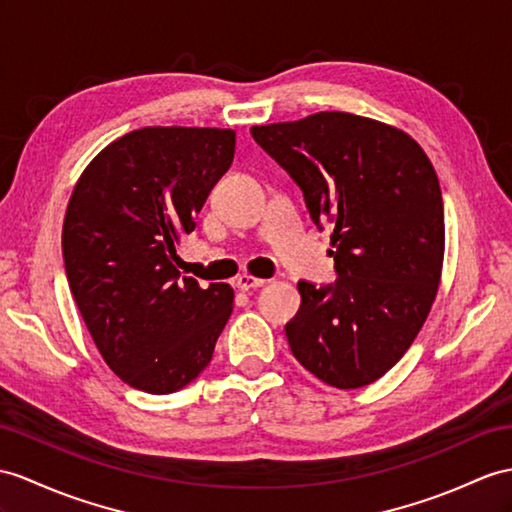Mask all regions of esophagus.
<instances>
[{"mask_svg":"<svg viewBox=\"0 0 512 512\" xmlns=\"http://www.w3.org/2000/svg\"><path fill=\"white\" fill-rule=\"evenodd\" d=\"M267 280L263 278H256V276H247V273H243V276L236 278V286H239L241 291H252V289H260Z\"/></svg>","mask_w":512,"mask_h":512,"instance_id":"34e87169","label":"esophagus"}]
</instances>
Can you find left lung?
Here are the masks:
<instances>
[{
  "instance_id": "left-lung-1",
  "label": "left lung",
  "mask_w": 512,
  "mask_h": 512,
  "mask_svg": "<svg viewBox=\"0 0 512 512\" xmlns=\"http://www.w3.org/2000/svg\"><path fill=\"white\" fill-rule=\"evenodd\" d=\"M315 226H332L336 280L297 284L284 332L297 363L336 389L376 382L415 341L436 297L445 217L439 178L402 130L350 112L252 128Z\"/></svg>"
}]
</instances>
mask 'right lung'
Segmentation results:
<instances>
[{
  "label": "right lung",
  "mask_w": 512,
  "mask_h": 512,
  "mask_svg": "<svg viewBox=\"0 0 512 512\" xmlns=\"http://www.w3.org/2000/svg\"><path fill=\"white\" fill-rule=\"evenodd\" d=\"M234 145L219 128L134 130L95 156L69 199V289L106 365L139 391L191 384L232 315V286L184 278L176 243L195 230Z\"/></svg>",
  "instance_id": "1"
}]
</instances>
